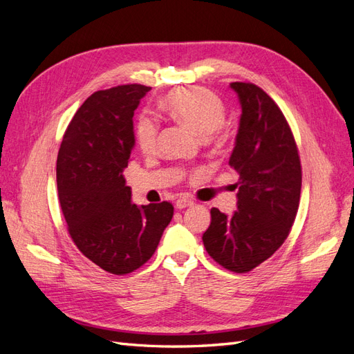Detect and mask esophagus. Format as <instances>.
Masks as SVG:
<instances>
[{"instance_id":"1","label":"esophagus","mask_w":354,"mask_h":354,"mask_svg":"<svg viewBox=\"0 0 354 354\" xmlns=\"http://www.w3.org/2000/svg\"><path fill=\"white\" fill-rule=\"evenodd\" d=\"M192 205H194V201L186 199V198H178L177 202H176V207L178 209H183V208H187V207H192Z\"/></svg>"}]
</instances>
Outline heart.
Wrapping results in <instances>:
<instances>
[{
    "mask_svg": "<svg viewBox=\"0 0 354 354\" xmlns=\"http://www.w3.org/2000/svg\"><path fill=\"white\" fill-rule=\"evenodd\" d=\"M162 109L174 121L185 124L201 136H211L216 142L226 138L224 118L226 106L216 93L203 87H186L169 91L160 102ZM159 125L151 116H140L134 138L138 151L152 155L156 151Z\"/></svg>",
    "mask_w": 354,
    "mask_h": 354,
    "instance_id": "1",
    "label": "heart"
}]
</instances>
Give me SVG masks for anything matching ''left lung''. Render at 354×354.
<instances>
[{"mask_svg":"<svg viewBox=\"0 0 354 354\" xmlns=\"http://www.w3.org/2000/svg\"><path fill=\"white\" fill-rule=\"evenodd\" d=\"M242 116L229 165L238 171V211L232 217L211 209L202 241L214 261L248 273L288 238L301 194L298 147L279 106L259 85L232 82Z\"/></svg>","mask_w":354,"mask_h":354,"instance_id":"left-lung-1","label":"left lung"}]
</instances>
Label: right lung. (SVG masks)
Returning <instances> with one entry per match:
<instances>
[{
	"instance_id": "add662e5",
	"label": "right lung",
	"mask_w": 354,
	"mask_h": 354,
	"mask_svg": "<svg viewBox=\"0 0 354 354\" xmlns=\"http://www.w3.org/2000/svg\"><path fill=\"white\" fill-rule=\"evenodd\" d=\"M142 84L93 93L69 122L57 155V192L78 250L112 274L142 267L173 218L167 201L137 207L122 176L134 146L133 116Z\"/></svg>"
}]
</instances>
